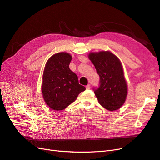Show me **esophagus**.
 Instances as JSON below:
<instances>
[{
    "label": "esophagus",
    "instance_id": "obj_1",
    "mask_svg": "<svg viewBox=\"0 0 160 160\" xmlns=\"http://www.w3.org/2000/svg\"><path fill=\"white\" fill-rule=\"evenodd\" d=\"M90 88H91V87H90V84H88V85L86 86V89H90Z\"/></svg>",
    "mask_w": 160,
    "mask_h": 160
}]
</instances>
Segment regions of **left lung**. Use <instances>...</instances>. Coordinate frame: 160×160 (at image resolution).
Segmentation results:
<instances>
[{
  "label": "left lung",
  "instance_id": "left-lung-1",
  "mask_svg": "<svg viewBox=\"0 0 160 160\" xmlns=\"http://www.w3.org/2000/svg\"><path fill=\"white\" fill-rule=\"evenodd\" d=\"M89 59L99 75V85L93 90L99 103L109 111L123 105L128 93L123 67L118 58L109 51L91 52Z\"/></svg>",
  "mask_w": 160,
  "mask_h": 160
}]
</instances>
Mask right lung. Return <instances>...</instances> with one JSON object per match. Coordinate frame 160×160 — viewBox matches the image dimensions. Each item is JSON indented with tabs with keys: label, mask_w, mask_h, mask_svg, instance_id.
<instances>
[{
	"label": "right lung",
	"mask_w": 160,
	"mask_h": 160,
	"mask_svg": "<svg viewBox=\"0 0 160 160\" xmlns=\"http://www.w3.org/2000/svg\"><path fill=\"white\" fill-rule=\"evenodd\" d=\"M71 58L67 52L57 53L49 58L45 67L42 93L46 103L54 110L65 109L85 90L69 69Z\"/></svg>",
	"instance_id": "right-lung-1"
}]
</instances>
